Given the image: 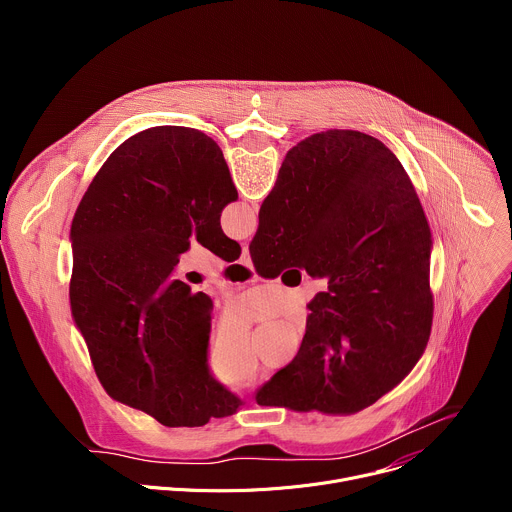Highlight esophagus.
Listing matches in <instances>:
<instances>
[{
	"instance_id": "esophagus-1",
	"label": "esophagus",
	"mask_w": 512,
	"mask_h": 512,
	"mask_svg": "<svg viewBox=\"0 0 512 512\" xmlns=\"http://www.w3.org/2000/svg\"><path fill=\"white\" fill-rule=\"evenodd\" d=\"M239 263L245 265V267H253V261H251V253H249V247L245 245L243 251H241V257H239Z\"/></svg>"
}]
</instances>
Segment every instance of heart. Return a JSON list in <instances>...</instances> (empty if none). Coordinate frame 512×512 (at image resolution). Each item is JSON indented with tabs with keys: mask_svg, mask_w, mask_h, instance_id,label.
I'll use <instances>...</instances> for the list:
<instances>
[{
	"mask_svg": "<svg viewBox=\"0 0 512 512\" xmlns=\"http://www.w3.org/2000/svg\"><path fill=\"white\" fill-rule=\"evenodd\" d=\"M239 381H243V379H233V381H227V383H239Z\"/></svg>",
	"mask_w": 512,
	"mask_h": 512,
	"instance_id": "heart-1",
	"label": "heart"
}]
</instances>
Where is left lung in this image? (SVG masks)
<instances>
[{
    "label": "left lung",
    "instance_id": "obj_1",
    "mask_svg": "<svg viewBox=\"0 0 512 512\" xmlns=\"http://www.w3.org/2000/svg\"><path fill=\"white\" fill-rule=\"evenodd\" d=\"M237 198L214 139L160 125L119 145L72 218L70 310L95 373L109 397L168 427H200L243 405L208 369L210 298L174 275L190 239L239 259L221 229Z\"/></svg>",
    "mask_w": 512,
    "mask_h": 512
}]
</instances>
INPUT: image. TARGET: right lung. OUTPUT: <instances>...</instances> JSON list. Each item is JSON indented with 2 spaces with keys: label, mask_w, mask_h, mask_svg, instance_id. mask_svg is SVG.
Masks as SVG:
<instances>
[{
  "label": "right lung",
  "mask_w": 512,
  "mask_h": 512,
  "mask_svg": "<svg viewBox=\"0 0 512 512\" xmlns=\"http://www.w3.org/2000/svg\"><path fill=\"white\" fill-rule=\"evenodd\" d=\"M249 251L263 277L304 267L328 279L296 358L255 393L259 405L356 413L411 373L431 334V233L385 143L330 129L291 148Z\"/></svg>",
  "instance_id": "add662e5"
}]
</instances>
